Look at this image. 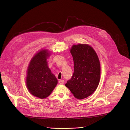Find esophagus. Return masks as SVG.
<instances>
[{"mask_svg": "<svg viewBox=\"0 0 130 130\" xmlns=\"http://www.w3.org/2000/svg\"><path fill=\"white\" fill-rule=\"evenodd\" d=\"M59 83H60V84H64V80H60V81H59Z\"/></svg>", "mask_w": 130, "mask_h": 130, "instance_id": "1", "label": "esophagus"}]
</instances>
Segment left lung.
<instances>
[{
    "instance_id": "left-lung-1",
    "label": "left lung",
    "mask_w": 130,
    "mask_h": 130,
    "mask_svg": "<svg viewBox=\"0 0 130 130\" xmlns=\"http://www.w3.org/2000/svg\"><path fill=\"white\" fill-rule=\"evenodd\" d=\"M70 52L74 63V72L65 86L78 99L94 93L100 80V63L98 55L88 44L73 45Z\"/></svg>"
}]
</instances>
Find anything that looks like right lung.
I'll return each instance as SVG.
<instances>
[{"mask_svg": "<svg viewBox=\"0 0 130 130\" xmlns=\"http://www.w3.org/2000/svg\"><path fill=\"white\" fill-rule=\"evenodd\" d=\"M50 53L42 49L31 59L27 70L26 86L30 93L41 99L48 97L58 84V80L48 66Z\"/></svg>", "mask_w": 130, "mask_h": 130, "instance_id": "add662e5", "label": "right lung"}]
</instances>
